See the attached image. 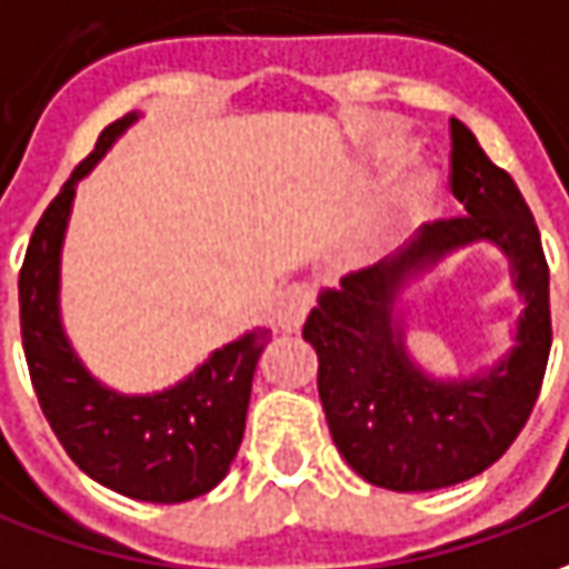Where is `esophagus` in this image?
Wrapping results in <instances>:
<instances>
[{"label": "esophagus", "instance_id": "obj_1", "mask_svg": "<svg viewBox=\"0 0 569 569\" xmlns=\"http://www.w3.org/2000/svg\"><path fill=\"white\" fill-rule=\"evenodd\" d=\"M313 305V289L308 283H296L286 289L280 301H277V308H273V320L277 326L283 329V332H298L301 323H305V317L311 311Z\"/></svg>", "mask_w": 569, "mask_h": 569}]
</instances>
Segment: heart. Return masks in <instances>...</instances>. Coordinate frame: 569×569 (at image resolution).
Wrapping results in <instances>:
<instances>
[{"label": "heart", "mask_w": 569, "mask_h": 569, "mask_svg": "<svg viewBox=\"0 0 569 569\" xmlns=\"http://www.w3.org/2000/svg\"><path fill=\"white\" fill-rule=\"evenodd\" d=\"M403 138L395 132L381 134L376 138V144H372V153L379 157L381 162H395L403 157ZM437 200V178L435 172H428V169H419V172L409 178L403 188L397 190V218H407V221H416V218H425L431 212V206Z\"/></svg>", "instance_id": "obj_1"}]
</instances>
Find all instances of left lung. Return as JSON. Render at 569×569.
Returning a JSON list of instances; mask_svg holds the SVG:
<instances>
[{
    "label": "left lung",
    "mask_w": 569,
    "mask_h": 569,
    "mask_svg": "<svg viewBox=\"0 0 569 569\" xmlns=\"http://www.w3.org/2000/svg\"><path fill=\"white\" fill-rule=\"evenodd\" d=\"M452 197L465 216L425 224L419 243L320 289L301 336L317 351V391L341 459L376 487L440 490L487 471L536 407L551 351L548 264L530 206L459 119ZM490 242L525 301L512 348L478 373L437 380L406 348V296L456 251Z\"/></svg>",
    "instance_id": "left-lung-1"
}]
</instances>
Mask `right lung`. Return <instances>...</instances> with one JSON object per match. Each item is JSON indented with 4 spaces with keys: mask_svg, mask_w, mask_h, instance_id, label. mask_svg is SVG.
I'll use <instances>...</instances> for the list:
<instances>
[{
    "mask_svg": "<svg viewBox=\"0 0 569 569\" xmlns=\"http://www.w3.org/2000/svg\"><path fill=\"white\" fill-rule=\"evenodd\" d=\"M138 117L126 113L98 134L94 150L39 218L18 277L21 336L39 407L67 456L107 490L172 506L216 490L230 471L271 329L221 345L184 379L153 395H122L79 360L61 320L63 237L77 184Z\"/></svg>",
    "mask_w": 569,
    "mask_h": 569,
    "instance_id": "obj_1",
    "label": "right lung"
}]
</instances>
